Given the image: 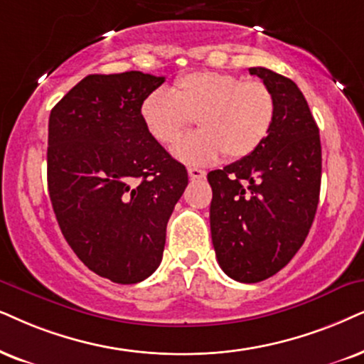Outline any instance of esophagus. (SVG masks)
<instances>
[{
    "mask_svg": "<svg viewBox=\"0 0 364 364\" xmlns=\"http://www.w3.org/2000/svg\"><path fill=\"white\" fill-rule=\"evenodd\" d=\"M188 174H190V179H203L206 176V171L198 168H190L188 169Z\"/></svg>",
    "mask_w": 364,
    "mask_h": 364,
    "instance_id": "obj_1",
    "label": "esophagus"
}]
</instances>
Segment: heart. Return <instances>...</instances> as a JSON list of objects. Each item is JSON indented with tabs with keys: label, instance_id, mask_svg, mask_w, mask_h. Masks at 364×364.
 Here are the masks:
<instances>
[{
	"label": "heart",
	"instance_id": "heart-1",
	"mask_svg": "<svg viewBox=\"0 0 364 364\" xmlns=\"http://www.w3.org/2000/svg\"><path fill=\"white\" fill-rule=\"evenodd\" d=\"M141 119L161 144H173L195 119L200 131L173 148L188 164L247 158L267 139L275 119V97L262 80L220 72L179 77L171 92L154 90L141 104Z\"/></svg>",
	"mask_w": 364,
	"mask_h": 364
}]
</instances>
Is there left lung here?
Wrapping results in <instances>:
<instances>
[{
	"label": "left lung",
	"instance_id": "obj_1",
	"mask_svg": "<svg viewBox=\"0 0 364 364\" xmlns=\"http://www.w3.org/2000/svg\"><path fill=\"white\" fill-rule=\"evenodd\" d=\"M269 85L275 119L260 148L208 173L210 228L228 277L254 284L291 262L314 222L321 190L319 127L299 87L264 67L248 68Z\"/></svg>",
	"mask_w": 364,
	"mask_h": 364
}]
</instances>
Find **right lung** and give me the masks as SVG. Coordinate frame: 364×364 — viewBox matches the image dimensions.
Wrapping results in <instances>:
<instances>
[{"instance_id":"obj_1","label":"right lung","mask_w":364,"mask_h":364,"mask_svg":"<svg viewBox=\"0 0 364 364\" xmlns=\"http://www.w3.org/2000/svg\"><path fill=\"white\" fill-rule=\"evenodd\" d=\"M164 77L87 75L48 119L47 178L58 227L92 272L116 284L148 279L188 171L146 129L141 104Z\"/></svg>"}]
</instances>
